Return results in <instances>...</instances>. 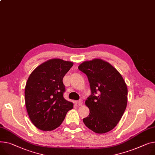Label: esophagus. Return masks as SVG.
Masks as SVG:
<instances>
[{
    "instance_id": "esophagus-1",
    "label": "esophagus",
    "mask_w": 155,
    "mask_h": 155,
    "mask_svg": "<svg viewBox=\"0 0 155 155\" xmlns=\"http://www.w3.org/2000/svg\"><path fill=\"white\" fill-rule=\"evenodd\" d=\"M77 104L78 105H81L82 104H83V100H79L78 101H77Z\"/></svg>"
}]
</instances>
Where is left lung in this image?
Listing matches in <instances>:
<instances>
[{
	"label": "left lung",
	"instance_id": "obj_1",
	"mask_svg": "<svg viewBox=\"0 0 155 155\" xmlns=\"http://www.w3.org/2000/svg\"><path fill=\"white\" fill-rule=\"evenodd\" d=\"M78 68L87 75L91 90L85 101L90 114L83 119L84 124L97 133H107L117 126L126 109L125 82L114 67L101 59L84 61Z\"/></svg>",
	"mask_w": 155,
	"mask_h": 155
}]
</instances>
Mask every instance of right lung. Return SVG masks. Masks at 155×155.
Listing matches in <instances>:
<instances>
[{
  "label": "right lung",
  "mask_w": 155,
  "mask_h": 155,
  "mask_svg": "<svg viewBox=\"0 0 155 155\" xmlns=\"http://www.w3.org/2000/svg\"><path fill=\"white\" fill-rule=\"evenodd\" d=\"M73 66L71 61L55 58L37 67L27 80L25 102L33 124L43 131L58 127L74 104L64 97L63 78Z\"/></svg>",
  "instance_id": "1"
}]
</instances>
